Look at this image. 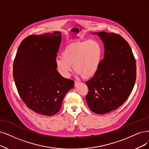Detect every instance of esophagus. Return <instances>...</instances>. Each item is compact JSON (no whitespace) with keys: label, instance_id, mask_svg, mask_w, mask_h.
I'll use <instances>...</instances> for the list:
<instances>
[{"label":"esophagus","instance_id":"obj_1","mask_svg":"<svg viewBox=\"0 0 149 149\" xmlns=\"http://www.w3.org/2000/svg\"><path fill=\"white\" fill-rule=\"evenodd\" d=\"M79 83H80V81H75V85L76 86Z\"/></svg>","mask_w":149,"mask_h":149}]
</instances>
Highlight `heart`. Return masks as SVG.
Masks as SVG:
<instances>
[{
	"mask_svg": "<svg viewBox=\"0 0 149 149\" xmlns=\"http://www.w3.org/2000/svg\"><path fill=\"white\" fill-rule=\"evenodd\" d=\"M102 56V49L98 42L94 40H74L66 45L62 57L56 59L55 64L58 73L64 78L69 77L73 65L77 74L86 79L96 73Z\"/></svg>",
	"mask_w": 149,
	"mask_h": 149,
	"instance_id": "obj_1",
	"label": "heart"
}]
</instances>
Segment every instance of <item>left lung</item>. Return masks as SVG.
<instances>
[{"instance_id":"1","label":"left lung","mask_w":149,"mask_h":149,"mask_svg":"<svg viewBox=\"0 0 149 149\" xmlns=\"http://www.w3.org/2000/svg\"><path fill=\"white\" fill-rule=\"evenodd\" d=\"M104 43V59L93 77L85 82L88 87L86 101L89 108L97 114L117 109L127 100L136 79V61L125 38L115 33L100 32Z\"/></svg>"}]
</instances>
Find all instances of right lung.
Returning a JSON list of instances; mask_svg holds the SVG:
<instances>
[{
  "mask_svg": "<svg viewBox=\"0 0 149 149\" xmlns=\"http://www.w3.org/2000/svg\"><path fill=\"white\" fill-rule=\"evenodd\" d=\"M61 42L59 31L29 36L21 42L14 60L13 75L21 100L41 115L56 114L74 86L73 80L63 77L56 68Z\"/></svg>",
  "mask_w": 149,
  "mask_h": 149,
  "instance_id": "1",
  "label": "right lung"
}]
</instances>
